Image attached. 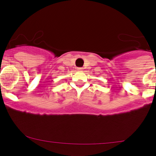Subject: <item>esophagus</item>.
<instances>
[{
    "mask_svg": "<svg viewBox=\"0 0 156 156\" xmlns=\"http://www.w3.org/2000/svg\"><path fill=\"white\" fill-rule=\"evenodd\" d=\"M78 70H83V68L82 67H78Z\"/></svg>",
    "mask_w": 156,
    "mask_h": 156,
    "instance_id": "esophagus-1",
    "label": "esophagus"
}]
</instances>
